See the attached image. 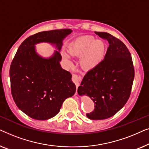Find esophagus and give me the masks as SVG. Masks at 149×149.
<instances>
[{"label":"esophagus","mask_w":149,"mask_h":149,"mask_svg":"<svg viewBox=\"0 0 149 149\" xmlns=\"http://www.w3.org/2000/svg\"><path fill=\"white\" fill-rule=\"evenodd\" d=\"M72 80L73 82L75 83V85H76V87L77 88V87L79 86V85H80V82L81 81V77L76 74H73L72 77Z\"/></svg>","instance_id":"34e87169"}]
</instances>
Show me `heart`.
Here are the masks:
<instances>
[{"mask_svg":"<svg viewBox=\"0 0 149 149\" xmlns=\"http://www.w3.org/2000/svg\"><path fill=\"white\" fill-rule=\"evenodd\" d=\"M105 46L100 40H94L91 36H83L77 38L69 48V52L72 56H79L81 66L85 70H89L96 66L102 60ZM68 60V57L64 55Z\"/></svg>","mask_w":149,"mask_h":149,"instance_id":"1","label":"heart"}]
</instances>
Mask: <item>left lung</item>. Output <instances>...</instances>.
<instances>
[{"instance_id": "obj_1", "label": "left lung", "mask_w": 149, "mask_h": 149, "mask_svg": "<svg viewBox=\"0 0 149 149\" xmlns=\"http://www.w3.org/2000/svg\"><path fill=\"white\" fill-rule=\"evenodd\" d=\"M95 33L108 40L109 46L104 60L86 73L77 91L80 95H88L94 102V110L87 113V117L102 120L115 115L127 102L134 67L131 54L121 40L107 32Z\"/></svg>"}]
</instances>
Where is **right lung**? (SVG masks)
<instances>
[{"label":"right lung","mask_w":149,"mask_h":149,"mask_svg":"<svg viewBox=\"0 0 149 149\" xmlns=\"http://www.w3.org/2000/svg\"><path fill=\"white\" fill-rule=\"evenodd\" d=\"M70 29L52 30L30 36L20 45L9 70L11 90L17 107L32 119L46 120L59 113L64 101L72 97L76 86L70 72L62 68L59 52L49 59L40 57L34 45L47 42L60 50Z\"/></svg>","instance_id":"add662e5"}]
</instances>
